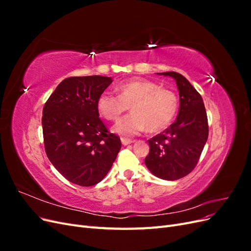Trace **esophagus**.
I'll return each instance as SVG.
<instances>
[{"mask_svg":"<svg viewBox=\"0 0 251 251\" xmlns=\"http://www.w3.org/2000/svg\"><path fill=\"white\" fill-rule=\"evenodd\" d=\"M133 142V140L131 139H127V138H121V143L124 144V146H128V144H131Z\"/></svg>","mask_w":251,"mask_h":251,"instance_id":"esophagus-1","label":"esophagus"}]
</instances>
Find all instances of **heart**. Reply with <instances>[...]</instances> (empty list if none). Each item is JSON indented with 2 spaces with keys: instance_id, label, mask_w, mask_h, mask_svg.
Returning <instances> with one entry per match:
<instances>
[{
  "instance_id": "1",
  "label": "heart",
  "mask_w": 251,
  "mask_h": 251,
  "mask_svg": "<svg viewBox=\"0 0 251 251\" xmlns=\"http://www.w3.org/2000/svg\"><path fill=\"white\" fill-rule=\"evenodd\" d=\"M118 95L103 92L97 100L100 115L117 121L131 107L132 114L121 119L113 131L124 136H135L144 131L160 132L168 127L178 112V98L173 91L158 83L136 78L119 83Z\"/></svg>"
}]
</instances>
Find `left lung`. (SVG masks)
<instances>
[{
  "mask_svg": "<svg viewBox=\"0 0 251 251\" xmlns=\"http://www.w3.org/2000/svg\"><path fill=\"white\" fill-rule=\"evenodd\" d=\"M176 80L180 109L176 121L149 141L147 168L163 180H178L191 173L199 161L208 138V123L201 95L183 75L158 73Z\"/></svg>",
  "mask_w": 251,
  "mask_h": 251,
  "instance_id": "1",
  "label": "left lung"
}]
</instances>
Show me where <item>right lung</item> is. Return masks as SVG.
I'll return each instance as SVG.
<instances>
[{"instance_id": "add662e5", "label": "right lung", "mask_w": 251, "mask_h": 251, "mask_svg": "<svg viewBox=\"0 0 251 251\" xmlns=\"http://www.w3.org/2000/svg\"><path fill=\"white\" fill-rule=\"evenodd\" d=\"M111 77L91 75L64 79L43 109L45 151L53 166L74 184L100 182L115 161L121 141L100 118L97 100Z\"/></svg>"}]
</instances>
